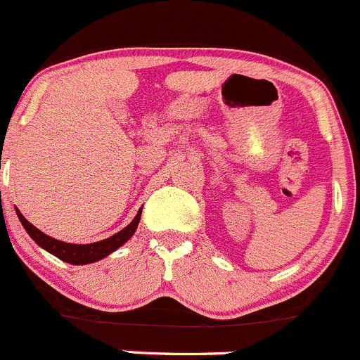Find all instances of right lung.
<instances>
[{
	"instance_id": "add662e5",
	"label": "right lung",
	"mask_w": 360,
	"mask_h": 360,
	"mask_svg": "<svg viewBox=\"0 0 360 360\" xmlns=\"http://www.w3.org/2000/svg\"><path fill=\"white\" fill-rule=\"evenodd\" d=\"M15 210L20 223H22L24 230L27 231L29 237H31L39 248L49 250L50 254H53V256H57L59 259L66 261V263H71V264L94 263V261L103 259V257L110 256L111 252H115L118 248H122V245L125 244L134 233H136L137 224H139L141 221V212H143V209H139V212L136 214L132 223L110 238H104V240L101 242H94V244H68V242H60L57 240V238H52L49 237V235L43 233V231H39L38 228H34L27 219H25L22 214H20L19 209Z\"/></svg>"
}]
</instances>
